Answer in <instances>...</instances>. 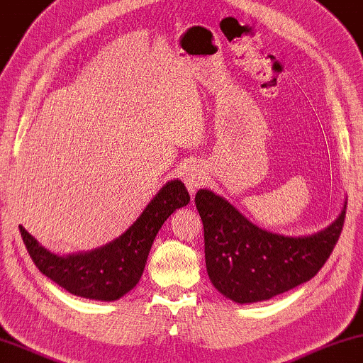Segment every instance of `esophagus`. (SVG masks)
<instances>
[{"label": "esophagus", "instance_id": "34e87169", "mask_svg": "<svg viewBox=\"0 0 363 363\" xmlns=\"http://www.w3.org/2000/svg\"><path fill=\"white\" fill-rule=\"evenodd\" d=\"M182 179L194 196V192L197 191V187H201L203 184V172L201 171V167H199L196 162H187L182 169Z\"/></svg>", "mask_w": 363, "mask_h": 363}]
</instances>
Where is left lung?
I'll return each mask as SVG.
<instances>
[{"label": "left lung", "instance_id": "obj_1", "mask_svg": "<svg viewBox=\"0 0 363 363\" xmlns=\"http://www.w3.org/2000/svg\"><path fill=\"white\" fill-rule=\"evenodd\" d=\"M196 207L203 223L206 267L212 284L235 303H258L314 278L333 253L347 203L333 225L309 237L262 230L225 199L201 189Z\"/></svg>", "mask_w": 363, "mask_h": 363}]
</instances>
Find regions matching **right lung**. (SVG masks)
Masks as SVG:
<instances>
[{"instance_id": "obj_1", "label": "right lung", "mask_w": 363, "mask_h": 363, "mask_svg": "<svg viewBox=\"0 0 363 363\" xmlns=\"http://www.w3.org/2000/svg\"><path fill=\"white\" fill-rule=\"evenodd\" d=\"M191 197L181 181H169L147 203L140 218L120 238L86 253L57 257L19 227L29 257L38 269L75 296L115 301L140 281L151 245L162 223Z\"/></svg>"}]
</instances>
